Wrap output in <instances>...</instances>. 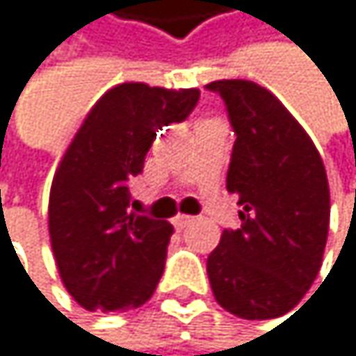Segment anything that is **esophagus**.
Here are the masks:
<instances>
[{
	"label": "esophagus",
	"mask_w": 356,
	"mask_h": 356,
	"mask_svg": "<svg viewBox=\"0 0 356 356\" xmlns=\"http://www.w3.org/2000/svg\"><path fill=\"white\" fill-rule=\"evenodd\" d=\"M190 224H192V218L186 216V213H177V216L172 218V226H175L177 230H184V228L190 226Z\"/></svg>",
	"instance_id": "34e87169"
}]
</instances>
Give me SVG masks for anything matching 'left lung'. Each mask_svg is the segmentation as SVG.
I'll return each instance as SVG.
<instances>
[{
	"label": "left lung",
	"mask_w": 356,
	"mask_h": 356,
	"mask_svg": "<svg viewBox=\"0 0 356 356\" xmlns=\"http://www.w3.org/2000/svg\"><path fill=\"white\" fill-rule=\"evenodd\" d=\"M235 130L226 190L241 204L207 258L216 301L245 321L291 312L316 280L329 232L323 158L275 95L252 81H213Z\"/></svg>",
	"instance_id": "obj_1"
}]
</instances>
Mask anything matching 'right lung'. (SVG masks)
I'll return each mask as SVG.
<instances>
[{
	"instance_id": "add662e5",
	"label": "right lung",
	"mask_w": 356,
	"mask_h": 356,
	"mask_svg": "<svg viewBox=\"0 0 356 356\" xmlns=\"http://www.w3.org/2000/svg\"><path fill=\"white\" fill-rule=\"evenodd\" d=\"M198 89L124 83L93 104L53 177L49 232L65 291L89 312H126L152 299L172 226L130 213V184L156 132L179 124Z\"/></svg>"
}]
</instances>
